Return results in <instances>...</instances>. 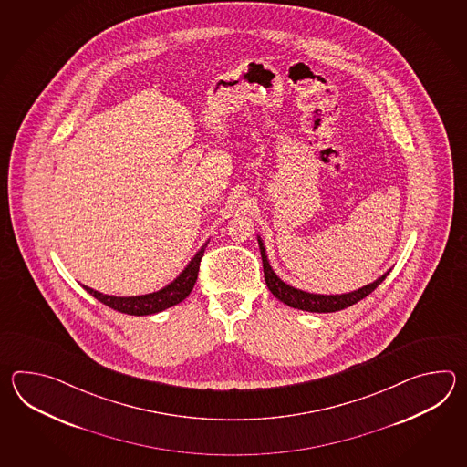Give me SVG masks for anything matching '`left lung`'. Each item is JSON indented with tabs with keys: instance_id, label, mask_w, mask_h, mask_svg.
Returning a JSON list of instances; mask_svg holds the SVG:
<instances>
[{
	"instance_id": "obj_1",
	"label": "left lung",
	"mask_w": 467,
	"mask_h": 467,
	"mask_svg": "<svg viewBox=\"0 0 467 467\" xmlns=\"http://www.w3.org/2000/svg\"><path fill=\"white\" fill-rule=\"evenodd\" d=\"M258 247H260V255H262V264H264V277H265L268 290L280 302L287 304L288 307L298 308V310H307V312L322 314V312H337V310H342V308L350 307V306L358 304V300L368 297V294L374 292L382 284V280L389 275V272H386L382 277L374 280L372 284L358 288L354 292H348V294H340V296L338 294L337 296L310 294V292H304V290L290 287L284 280H280L277 277V274L272 270L270 264H268L265 247H264V242L260 240V237H258Z\"/></svg>"
}]
</instances>
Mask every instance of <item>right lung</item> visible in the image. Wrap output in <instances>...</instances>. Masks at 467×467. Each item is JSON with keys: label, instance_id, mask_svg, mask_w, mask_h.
<instances>
[{"label": "right lung", "instance_id": "obj_1", "mask_svg": "<svg viewBox=\"0 0 467 467\" xmlns=\"http://www.w3.org/2000/svg\"><path fill=\"white\" fill-rule=\"evenodd\" d=\"M205 247H207V244L200 248L199 252L195 254V257L190 260L189 265L180 274L179 277L175 278L173 282H170L167 287L161 288L159 292L135 296V297H115V296H107V294L97 292L87 285H83V288L97 300H99L101 304L109 306L113 310H119L121 314H129V316L157 314L165 308L177 306L182 300L189 297V294L199 277L200 260L203 257Z\"/></svg>", "mask_w": 467, "mask_h": 467}]
</instances>
